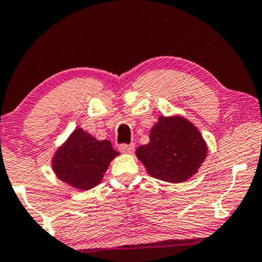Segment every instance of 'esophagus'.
Returning a JSON list of instances; mask_svg holds the SVG:
<instances>
[{
  "label": "esophagus",
  "instance_id": "esophagus-1",
  "mask_svg": "<svg viewBox=\"0 0 262 262\" xmlns=\"http://www.w3.org/2000/svg\"><path fill=\"white\" fill-rule=\"evenodd\" d=\"M118 148H120V151L123 152V154H132V152L134 151V144H121Z\"/></svg>",
  "mask_w": 262,
  "mask_h": 262
}]
</instances>
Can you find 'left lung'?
<instances>
[{
	"mask_svg": "<svg viewBox=\"0 0 262 262\" xmlns=\"http://www.w3.org/2000/svg\"><path fill=\"white\" fill-rule=\"evenodd\" d=\"M201 132L181 116H161L150 132V142L137 148V157L152 178L184 183L198 171L207 157Z\"/></svg>",
	"mask_w": 262,
	"mask_h": 262,
	"instance_id": "8db88e82",
	"label": "left lung"
}]
</instances>
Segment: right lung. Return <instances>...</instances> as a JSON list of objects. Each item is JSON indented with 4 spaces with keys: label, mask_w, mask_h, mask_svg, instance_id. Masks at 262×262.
<instances>
[{
    "label": "right lung",
    "mask_w": 262,
    "mask_h": 262,
    "mask_svg": "<svg viewBox=\"0 0 262 262\" xmlns=\"http://www.w3.org/2000/svg\"><path fill=\"white\" fill-rule=\"evenodd\" d=\"M118 155L108 140H97L77 128L55 152L52 168L70 186L91 190L102 180L110 162Z\"/></svg>",
    "instance_id": "1"
}]
</instances>
